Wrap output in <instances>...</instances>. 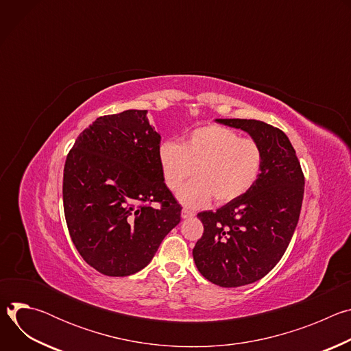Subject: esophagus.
Masks as SVG:
<instances>
[{"label": "esophagus", "mask_w": 351, "mask_h": 351, "mask_svg": "<svg viewBox=\"0 0 351 351\" xmlns=\"http://www.w3.org/2000/svg\"><path fill=\"white\" fill-rule=\"evenodd\" d=\"M195 214H194V211H191V210H189V208H183L182 210V218H191V217H194Z\"/></svg>", "instance_id": "obj_1"}]
</instances>
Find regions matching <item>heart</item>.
Returning <instances> with one entry per match:
<instances>
[{
    "mask_svg": "<svg viewBox=\"0 0 351 351\" xmlns=\"http://www.w3.org/2000/svg\"><path fill=\"white\" fill-rule=\"evenodd\" d=\"M157 160L165 186L176 191L194 173L197 178L179 191V199L191 207L204 206L215 197L219 204L245 194L263 168V149L236 130L206 125L189 132L182 144L164 140Z\"/></svg>",
    "mask_w": 351,
    "mask_h": 351,
    "instance_id": "b5f03b06",
    "label": "heart"
}]
</instances>
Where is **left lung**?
Listing matches in <instances>:
<instances>
[{
    "label": "left lung",
    "mask_w": 351,
    "mask_h": 351,
    "mask_svg": "<svg viewBox=\"0 0 351 351\" xmlns=\"http://www.w3.org/2000/svg\"><path fill=\"white\" fill-rule=\"evenodd\" d=\"M241 129L263 149V168L241 197L215 213H198L204 233L193 248L206 279L237 287L264 278L283 257L302 211L304 173L287 136L256 119H217Z\"/></svg>",
    "instance_id": "8db88e82"
}]
</instances>
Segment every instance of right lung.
I'll return each mask as SVG.
<instances>
[{"instance_id": "right-lung-1", "label": "right lung", "mask_w": 351, "mask_h": 351, "mask_svg": "<svg viewBox=\"0 0 351 351\" xmlns=\"http://www.w3.org/2000/svg\"><path fill=\"white\" fill-rule=\"evenodd\" d=\"M145 115L147 110H128L97 118L65 161L62 197L71 239L82 258L107 276L143 269L180 222L182 207L157 160L161 136Z\"/></svg>"}]
</instances>
